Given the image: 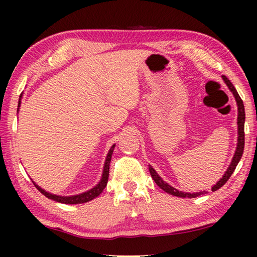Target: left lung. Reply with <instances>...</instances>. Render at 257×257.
Masks as SVG:
<instances>
[{
  "label": "left lung",
  "instance_id": "8db88e82",
  "mask_svg": "<svg viewBox=\"0 0 257 257\" xmlns=\"http://www.w3.org/2000/svg\"><path fill=\"white\" fill-rule=\"evenodd\" d=\"M223 80L227 86L229 87V89L231 90V93L233 94L234 98H236V102H237V106H238V119H237V123H238V143H237V149L236 152H234V155L232 158L231 163H230L229 168L227 169V171H225L224 176L221 178V179L216 182V185H214L212 187V191H215L219 188H221L225 182L229 180V178L231 177V175L234 171V169H236L237 164L239 163V161H240L242 153H243V146H245V132H243V128H245V107H243V103H242V99L239 96V94L237 93L236 88H234V86L231 84V81H230L227 77L222 76ZM150 167V172H151V176L153 178V180L155 181V184L158 185L161 189H163L165 193L173 195V196H177V197H182V198H195L199 196V195H202L205 193V191H199V193H184V191H179L176 188H173L167 182L162 180V178H161L156 171L154 170L153 168Z\"/></svg>",
  "mask_w": 257,
  "mask_h": 257
}]
</instances>
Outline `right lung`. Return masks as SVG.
Here are the masks:
<instances>
[{
	"label": "right lung",
	"mask_w": 257,
	"mask_h": 257,
	"mask_svg": "<svg viewBox=\"0 0 257 257\" xmlns=\"http://www.w3.org/2000/svg\"><path fill=\"white\" fill-rule=\"evenodd\" d=\"M20 99H21V95H20ZM20 99H19V103H18V111H19V107H20ZM114 146L113 145L110 151H108L107 156L105 159V163H104V169H103V175L101 178V181L98 182V184L94 187V188L89 189L85 191V193H81V194H78V195H73V196H59V195H54V194H51V193H47L44 189H42L40 186H37L35 182L33 181V184L35 185V187L41 191V193L46 196L47 198L50 199H53L55 202H59V203H63V204H81V203H86V202H89L92 201V199L96 198L99 194L102 193L104 190V188L106 187L107 184V179H108V171H110V162H111V158H112V153H113V150H114Z\"/></svg>",
	"instance_id": "add662e5"
}]
</instances>
